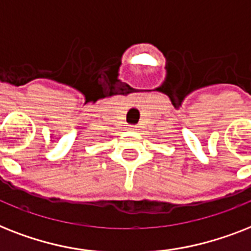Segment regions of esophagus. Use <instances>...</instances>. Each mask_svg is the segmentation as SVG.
I'll return each mask as SVG.
<instances>
[{"label": "esophagus", "mask_w": 251, "mask_h": 251, "mask_svg": "<svg viewBox=\"0 0 251 251\" xmlns=\"http://www.w3.org/2000/svg\"><path fill=\"white\" fill-rule=\"evenodd\" d=\"M129 129H131V131H136V129H137V126H131Z\"/></svg>", "instance_id": "34e87169"}]
</instances>
